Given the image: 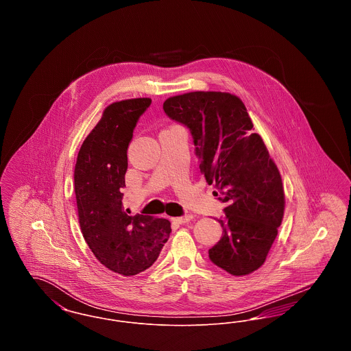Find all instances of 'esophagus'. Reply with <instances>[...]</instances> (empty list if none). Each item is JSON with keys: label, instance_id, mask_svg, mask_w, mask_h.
<instances>
[{"label": "esophagus", "instance_id": "34e87169", "mask_svg": "<svg viewBox=\"0 0 351 351\" xmlns=\"http://www.w3.org/2000/svg\"><path fill=\"white\" fill-rule=\"evenodd\" d=\"M192 219H193L192 215H186V216H183V217L173 218V221L178 222V223H186V222H189V221H192Z\"/></svg>", "mask_w": 351, "mask_h": 351}]
</instances>
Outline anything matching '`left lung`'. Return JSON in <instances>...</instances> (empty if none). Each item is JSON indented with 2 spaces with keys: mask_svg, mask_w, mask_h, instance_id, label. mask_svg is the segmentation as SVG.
<instances>
[{
  "mask_svg": "<svg viewBox=\"0 0 351 351\" xmlns=\"http://www.w3.org/2000/svg\"><path fill=\"white\" fill-rule=\"evenodd\" d=\"M163 109L193 136L200 171L226 204L218 222L223 235L210 261L234 276L256 271L267 258L284 216L283 183L242 100L228 92H189Z\"/></svg>",
  "mask_w": 351,
  "mask_h": 351,
  "instance_id": "obj_1",
  "label": "left lung"
}]
</instances>
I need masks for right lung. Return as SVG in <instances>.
Segmentation results:
<instances>
[{
	"label": "right lung",
	"instance_id": "1",
	"mask_svg": "<svg viewBox=\"0 0 351 351\" xmlns=\"http://www.w3.org/2000/svg\"><path fill=\"white\" fill-rule=\"evenodd\" d=\"M151 99L117 101L105 108L84 139L75 166V195L84 239L101 263L125 276L151 267L171 233L166 218L123 210L128 147Z\"/></svg>",
	"mask_w": 351,
	"mask_h": 351
}]
</instances>
